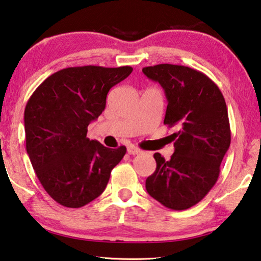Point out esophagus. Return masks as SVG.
Wrapping results in <instances>:
<instances>
[{"mask_svg":"<svg viewBox=\"0 0 261 261\" xmlns=\"http://www.w3.org/2000/svg\"><path fill=\"white\" fill-rule=\"evenodd\" d=\"M127 153H129L130 155H136V154H140L141 153V149L138 148V147L136 146H129L127 147Z\"/></svg>","mask_w":261,"mask_h":261,"instance_id":"34e87169","label":"esophagus"}]
</instances>
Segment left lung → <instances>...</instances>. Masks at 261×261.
I'll return each instance as SVG.
<instances>
[{
  "label": "left lung",
  "mask_w": 261,
  "mask_h": 261,
  "mask_svg": "<svg viewBox=\"0 0 261 261\" xmlns=\"http://www.w3.org/2000/svg\"><path fill=\"white\" fill-rule=\"evenodd\" d=\"M143 72L164 89L168 99L164 124L179 127L171 135V160L154 154L156 170L146 179V189L169 209L186 210L215 186L229 148L225 98L210 77L186 66L160 64L144 67Z\"/></svg>",
  "instance_id": "left-lung-1"
}]
</instances>
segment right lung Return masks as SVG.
I'll list each match as a JSON object with an SVG mask.
<instances>
[{
	"label": "right lung",
	"instance_id": "1",
	"mask_svg": "<svg viewBox=\"0 0 261 261\" xmlns=\"http://www.w3.org/2000/svg\"><path fill=\"white\" fill-rule=\"evenodd\" d=\"M130 66H81L45 79L25 108L27 154L45 192L66 207H81L105 191L125 146L107 148L87 138L88 125L106 107L110 90Z\"/></svg>",
	"mask_w": 261,
	"mask_h": 261
}]
</instances>
